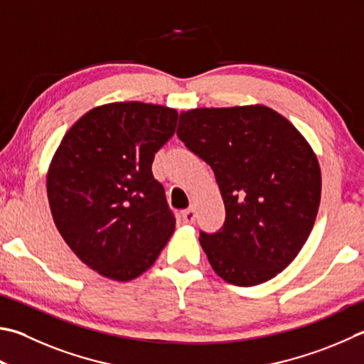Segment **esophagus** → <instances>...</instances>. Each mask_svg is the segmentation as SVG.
<instances>
[{
	"label": "esophagus",
	"mask_w": 364,
	"mask_h": 364,
	"mask_svg": "<svg viewBox=\"0 0 364 364\" xmlns=\"http://www.w3.org/2000/svg\"><path fill=\"white\" fill-rule=\"evenodd\" d=\"M181 218H183V221L186 223V224H193L196 221V218H197L196 207H189L188 210H184L183 213H181Z\"/></svg>",
	"instance_id": "obj_1"
}]
</instances>
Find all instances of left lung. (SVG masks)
<instances>
[{"label":"left lung","instance_id":"1","mask_svg":"<svg viewBox=\"0 0 364 364\" xmlns=\"http://www.w3.org/2000/svg\"><path fill=\"white\" fill-rule=\"evenodd\" d=\"M176 135L215 171L226 208L223 229L199 237L210 266L237 287L274 279L318 213L321 171L312 146L264 105L183 111Z\"/></svg>","mask_w":364,"mask_h":364}]
</instances>
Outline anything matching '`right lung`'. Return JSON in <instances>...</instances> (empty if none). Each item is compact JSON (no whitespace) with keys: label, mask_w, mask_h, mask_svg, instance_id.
<instances>
[{"label":"right lung","mask_w":364,"mask_h":364,"mask_svg":"<svg viewBox=\"0 0 364 364\" xmlns=\"http://www.w3.org/2000/svg\"><path fill=\"white\" fill-rule=\"evenodd\" d=\"M176 122L178 111L162 105H102L71 125L52 157L48 199L58 232L107 279L140 277L175 232L151 165Z\"/></svg>","instance_id":"1"}]
</instances>
